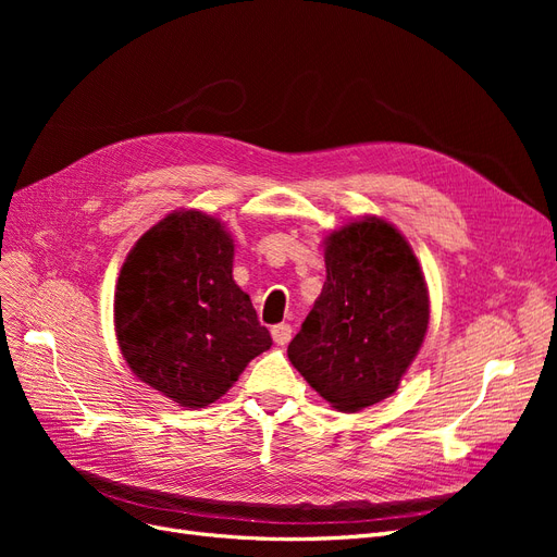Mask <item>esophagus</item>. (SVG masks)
I'll use <instances>...</instances> for the list:
<instances>
[{
  "label": "esophagus",
  "mask_w": 557,
  "mask_h": 557,
  "mask_svg": "<svg viewBox=\"0 0 557 557\" xmlns=\"http://www.w3.org/2000/svg\"><path fill=\"white\" fill-rule=\"evenodd\" d=\"M272 339L278 344V346H285L290 339H293V327L288 323H281V325H274L272 327Z\"/></svg>",
  "instance_id": "34e87169"
}]
</instances>
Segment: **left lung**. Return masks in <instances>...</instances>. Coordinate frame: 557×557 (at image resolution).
Segmentation results:
<instances>
[{
  "mask_svg": "<svg viewBox=\"0 0 557 557\" xmlns=\"http://www.w3.org/2000/svg\"><path fill=\"white\" fill-rule=\"evenodd\" d=\"M327 278L288 358L336 411L391 397L423 346L428 285L411 246L369 215L325 239Z\"/></svg>",
  "mask_w": 557,
  "mask_h": 557,
  "instance_id": "1",
  "label": "left lung"
}]
</instances>
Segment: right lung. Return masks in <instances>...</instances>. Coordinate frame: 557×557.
Masks as SVG:
<instances>
[{"label": "right lung", "mask_w": 557, "mask_h": 557, "mask_svg": "<svg viewBox=\"0 0 557 557\" xmlns=\"http://www.w3.org/2000/svg\"><path fill=\"white\" fill-rule=\"evenodd\" d=\"M234 244L218 218L174 211L134 244L115 285V336L137 379L178 407L221 399L272 346L232 278Z\"/></svg>", "instance_id": "1"}]
</instances>
